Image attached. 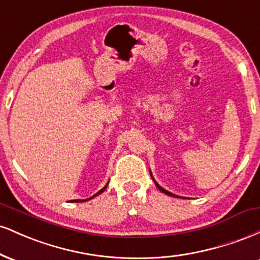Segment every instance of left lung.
Returning a JSON list of instances; mask_svg holds the SVG:
<instances>
[{"mask_svg": "<svg viewBox=\"0 0 260 260\" xmlns=\"http://www.w3.org/2000/svg\"><path fill=\"white\" fill-rule=\"evenodd\" d=\"M151 175V174H150ZM155 182V181H154ZM155 184H156V187L157 188H159V189L161 190V192H162V193H165V194H168V196H172V197H177V196H175V194H172V193H170V192H168V190H166V189H164V188H161L160 186H159V184H157L156 183V182H155ZM177 198H178V197H177Z\"/></svg>", "mask_w": 260, "mask_h": 260, "instance_id": "1", "label": "left lung"}]
</instances>
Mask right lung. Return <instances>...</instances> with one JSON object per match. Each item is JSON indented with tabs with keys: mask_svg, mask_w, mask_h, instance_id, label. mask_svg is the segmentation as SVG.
Returning <instances> with one entry per match:
<instances>
[{
	"mask_svg": "<svg viewBox=\"0 0 260 260\" xmlns=\"http://www.w3.org/2000/svg\"><path fill=\"white\" fill-rule=\"evenodd\" d=\"M106 187H107V186H105V187H104V188H103V189H101V190H99V192H98V193H96V194H94V196H92V197H90V198H89V199H91V198H94V197L99 196V194H100V193H103V192H104V190H105V189H106ZM89 199H84V201H82V199H76V201H72V202H85V201H89Z\"/></svg>",
	"mask_w": 260,
	"mask_h": 260,
	"instance_id": "1",
	"label": "right lung"
}]
</instances>
